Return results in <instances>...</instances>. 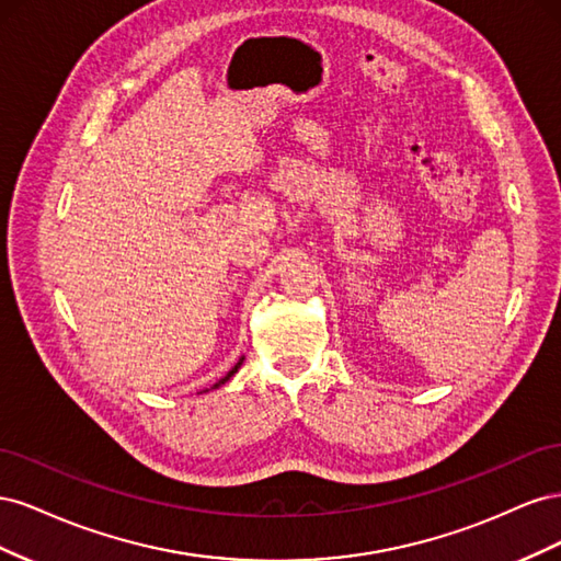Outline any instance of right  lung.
<instances>
[{
    "instance_id": "right-lung-1",
    "label": "right lung",
    "mask_w": 561,
    "mask_h": 561,
    "mask_svg": "<svg viewBox=\"0 0 561 561\" xmlns=\"http://www.w3.org/2000/svg\"><path fill=\"white\" fill-rule=\"evenodd\" d=\"M243 360H245V358H241V360H239V363H236V365H233V367H231V369H229V371H227V375H225V377H222V379H219V381H217V383H215V386H213V388H219V386H222V383H227V381H229V379H231V377H233V375H236V371H239V367H241V365H243ZM203 393H206V390H203Z\"/></svg>"
}]
</instances>
